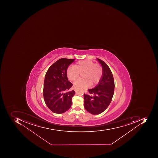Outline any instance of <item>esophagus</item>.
<instances>
[{"instance_id": "obj_1", "label": "esophagus", "mask_w": 158, "mask_h": 158, "mask_svg": "<svg viewBox=\"0 0 158 158\" xmlns=\"http://www.w3.org/2000/svg\"><path fill=\"white\" fill-rule=\"evenodd\" d=\"M74 91H75V92H77V88H74Z\"/></svg>"}]
</instances>
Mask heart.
Listing matches in <instances>:
<instances>
[{
	"mask_svg": "<svg viewBox=\"0 0 158 158\" xmlns=\"http://www.w3.org/2000/svg\"><path fill=\"white\" fill-rule=\"evenodd\" d=\"M102 67L99 64L89 60L80 61L74 66L69 67L67 70V76L70 80L73 81L83 73V78L78 79L74 83L75 87L83 88L98 84L102 77Z\"/></svg>",
	"mask_w": 158,
	"mask_h": 158,
	"instance_id": "heart-1",
	"label": "heart"
}]
</instances>
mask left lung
<instances>
[{
  "mask_svg": "<svg viewBox=\"0 0 158 158\" xmlns=\"http://www.w3.org/2000/svg\"><path fill=\"white\" fill-rule=\"evenodd\" d=\"M102 66V77L96 87L88 89L89 94H84V106L93 114H101L107 108L111 102L114 91L113 73L106 64L97 58Z\"/></svg>",
  "mask_w": 158,
  "mask_h": 158,
  "instance_id": "left-lung-1",
  "label": "left lung"
}]
</instances>
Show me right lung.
<instances>
[{"mask_svg": "<svg viewBox=\"0 0 158 158\" xmlns=\"http://www.w3.org/2000/svg\"><path fill=\"white\" fill-rule=\"evenodd\" d=\"M74 60L64 58L59 59L49 68L45 74L44 99L47 106L53 113H64L72 104L75 92H67L73 85L67 78V70Z\"/></svg>", "mask_w": 158, "mask_h": 158, "instance_id": "right-lung-1", "label": "right lung"}]
</instances>
